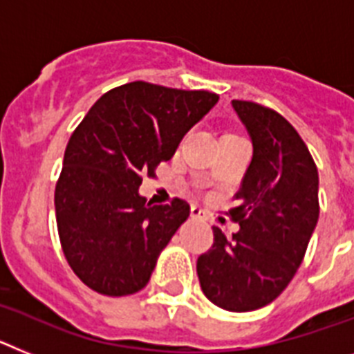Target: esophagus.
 I'll use <instances>...</instances> for the list:
<instances>
[{"instance_id":"34e87169","label":"esophagus","mask_w":354,"mask_h":354,"mask_svg":"<svg viewBox=\"0 0 354 354\" xmlns=\"http://www.w3.org/2000/svg\"><path fill=\"white\" fill-rule=\"evenodd\" d=\"M190 217H192V219H207V215H205V212H203L199 207H192V208H190Z\"/></svg>"}]
</instances>
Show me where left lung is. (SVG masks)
I'll return each mask as SVG.
<instances>
[{
	"instance_id": "8db88e82",
	"label": "left lung",
	"mask_w": 354,
	"mask_h": 354,
	"mask_svg": "<svg viewBox=\"0 0 354 354\" xmlns=\"http://www.w3.org/2000/svg\"><path fill=\"white\" fill-rule=\"evenodd\" d=\"M253 142V158L232 208L241 230L214 226V245L198 258L203 294L228 312L269 305L287 288L319 219V174L294 126L274 110L232 101Z\"/></svg>"
}]
</instances>
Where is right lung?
Wrapping results in <instances>:
<instances>
[{
  "mask_svg": "<svg viewBox=\"0 0 354 354\" xmlns=\"http://www.w3.org/2000/svg\"><path fill=\"white\" fill-rule=\"evenodd\" d=\"M217 101L214 92L131 82L103 94L73 131L55 212L64 254L88 288L118 297L146 287L190 207L147 203L142 174L155 176Z\"/></svg>",
  "mask_w": 354,
  "mask_h": 354,
  "instance_id": "obj_1",
  "label": "right lung"
}]
</instances>
